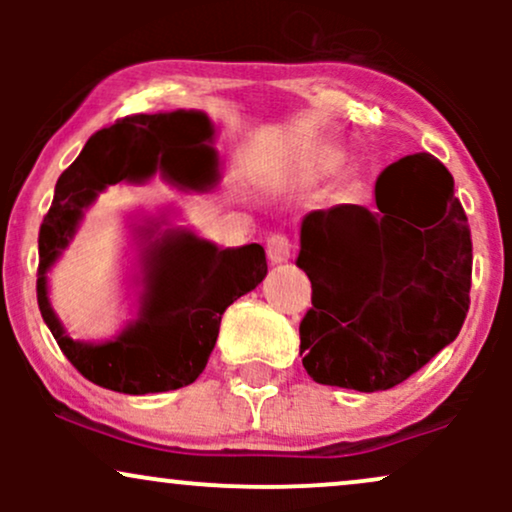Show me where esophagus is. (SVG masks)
Here are the masks:
<instances>
[{
  "mask_svg": "<svg viewBox=\"0 0 512 512\" xmlns=\"http://www.w3.org/2000/svg\"><path fill=\"white\" fill-rule=\"evenodd\" d=\"M267 257L272 264H284L291 260V243L286 236H272L267 240Z\"/></svg>",
  "mask_w": 512,
  "mask_h": 512,
  "instance_id": "34e87169",
  "label": "esophagus"
}]
</instances>
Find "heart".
Returning a JSON list of instances; mask_svg holds the SVG:
<instances>
[{
  "label": "heart",
  "instance_id": "1",
  "mask_svg": "<svg viewBox=\"0 0 512 512\" xmlns=\"http://www.w3.org/2000/svg\"><path fill=\"white\" fill-rule=\"evenodd\" d=\"M339 161V158H334V163H337Z\"/></svg>",
  "mask_w": 512,
  "mask_h": 512
}]
</instances>
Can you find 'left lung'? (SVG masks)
<instances>
[{"label":"left lung","mask_w":512,"mask_h":512,"mask_svg":"<svg viewBox=\"0 0 512 512\" xmlns=\"http://www.w3.org/2000/svg\"><path fill=\"white\" fill-rule=\"evenodd\" d=\"M375 204L301 221L296 264L313 284L301 356L320 385L390 390L455 342L467 317L472 233L450 170L431 154L399 158L375 182Z\"/></svg>","instance_id":"8db88e82"}]
</instances>
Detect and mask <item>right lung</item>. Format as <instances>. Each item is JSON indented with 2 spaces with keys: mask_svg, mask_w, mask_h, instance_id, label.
Listing matches in <instances>:
<instances>
[{
  "mask_svg": "<svg viewBox=\"0 0 512 512\" xmlns=\"http://www.w3.org/2000/svg\"><path fill=\"white\" fill-rule=\"evenodd\" d=\"M214 137V122L202 110L132 115L93 134L57 180L38 236L40 315L72 366L105 390L149 395L195 383L214 351L221 315L267 276L262 245L219 248L170 223L163 232L170 214L161 211L137 226L144 291L134 320L103 342H81L52 310L48 272L105 187L146 182L158 173L178 187L202 190V175L219 170Z\"/></svg>",
  "mask_w": 512,
  "mask_h": 512,
  "instance_id": "1",
  "label": "right lung"
}]
</instances>
